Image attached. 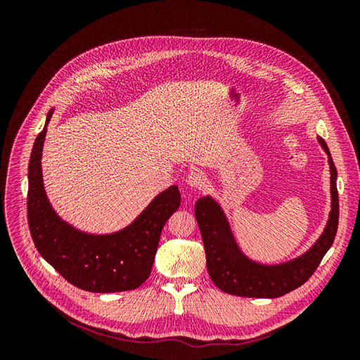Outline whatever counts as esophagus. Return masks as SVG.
<instances>
[{
	"instance_id": "esophagus-1",
	"label": "esophagus",
	"mask_w": 360,
	"mask_h": 360,
	"mask_svg": "<svg viewBox=\"0 0 360 360\" xmlns=\"http://www.w3.org/2000/svg\"><path fill=\"white\" fill-rule=\"evenodd\" d=\"M207 183V179L204 174L200 171V169H193L188 174L186 177V184L189 188H193V189H201L205 186Z\"/></svg>"
}]
</instances>
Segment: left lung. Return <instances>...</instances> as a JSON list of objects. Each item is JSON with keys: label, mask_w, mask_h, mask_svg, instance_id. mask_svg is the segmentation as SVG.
Listing matches in <instances>:
<instances>
[{"label": "left lung", "mask_w": 360, "mask_h": 360, "mask_svg": "<svg viewBox=\"0 0 360 360\" xmlns=\"http://www.w3.org/2000/svg\"><path fill=\"white\" fill-rule=\"evenodd\" d=\"M319 143L329 156L332 210L328 225L319 240L297 258L274 266L255 263L237 246L230 230V224H228L219 204L212 197H202L195 204V217H197L202 236L207 270H209L213 284L224 292L242 297H281L303 285L317 270L323 257L335 240L338 217H340L336 168L328 144L324 143L323 138H319Z\"/></svg>", "instance_id": "8db88e82"}]
</instances>
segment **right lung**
I'll list each match as a JSON object with an SVG mask.
<instances>
[{"label":"right lung","mask_w":360,"mask_h":360,"mask_svg":"<svg viewBox=\"0 0 360 360\" xmlns=\"http://www.w3.org/2000/svg\"><path fill=\"white\" fill-rule=\"evenodd\" d=\"M46 117L28 163V226L39 254L72 285L91 292L135 290L151 274L163 225L180 207L179 188L159 193L129 226L112 234H89L76 230L53 212L41 177V150Z\"/></svg>","instance_id":"obj_1"}]
</instances>
